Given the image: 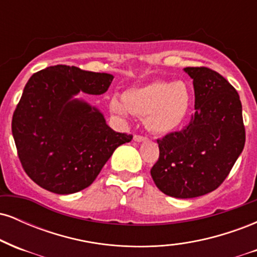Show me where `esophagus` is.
<instances>
[{"instance_id": "obj_1", "label": "esophagus", "mask_w": 257, "mask_h": 257, "mask_svg": "<svg viewBox=\"0 0 257 257\" xmlns=\"http://www.w3.org/2000/svg\"><path fill=\"white\" fill-rule=\"evenodd\" d=\"M133 140H134L135 143H143V141L147 140V138L146 137H141V135H134Z\"/></svg>"}]
</instances>
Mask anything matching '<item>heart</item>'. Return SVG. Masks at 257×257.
<instances>
[{
	"label": "heart",
	"mask_w": 257,
	"mask_h": 257,
	"mask_svg": "<svg viewBox=\"0 0 257 257\" xmlns=\"http://www.w3.org/2000/svg\"><path fill=\"white\" fill-rule=\"evenodd\" d=\"M192 93L184 81H153L126 89L122 100L113 96L110 111L126 117L128 111L145 120L153 134L167 135L184 123L190 111Z\"/></svg>",
	"instance_id": "obj_1"
}]
</instances>
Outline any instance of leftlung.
<instances>
[{
	"label": "left lung",
	"instance_id": "obj_1",
	"mask_svg": "<svg viewBox=\"0 0 257 257\" xmlns=\"http://www.w3.org/2000/svg\"><path fill=\"white\" fill-rule=\"evenodd\" d=\"M193 79L194 114L181 132L157 140L151 176L164 194L194 198L213 192L227 178L245 144L237 90L208 67H186Z\"/></svg>",
	"mask_w": 257,
	"mask_h": 257
}]
</instances>
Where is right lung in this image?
Masks as SVG:
<instances>
[{
    "mask_svg": "<svg viewBox=\"0 0 257 257\" xmlns=\"http://www.w3.org/2000/svg\"><path fill=\"white\" fill-rule=\"evenodd\" d=\"M113 76L55 65L31 76L20 98L12 134L25 173L47 191L71 194L93 184L117 147L132 135L106 124L95 106L76 98L104 94Z\"/></svg>",
    "mask_w": 257,
    "mask_h": 257,
    "instance_id": "add662e5",
    "label": "right lung"
}]
</instances>
